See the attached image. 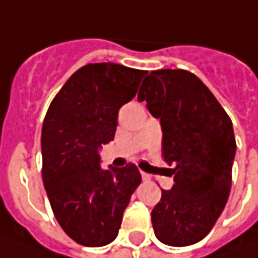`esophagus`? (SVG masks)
I'll return each mask as SVG.
<instances>
[{
  "mask_svg": "<svg viewBox=\"0 0 258 258\" xmlns=\"http://www.w3.org/2000/svg\"><path fill=\"white\" fill-rule=\"evenodd\" d=\"M142 179H144L145 182H148V181H151V175L146 172H142Z\"/></svg>",
  "mask_w": 258,
  "mask_h": 258,
  "instance_id": "esophagus-1",
  "label": "esophagus"
}]
</instances>
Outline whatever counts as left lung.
<instances>
[{"mask_svg": "<svg viewBox=\"0 0 258 258\" xmlns=\"http://www.w3.org/2000/svg\"><path fill=\"white\" fill-rule=\"evenodd\" d=\"M161 120L162 156L173 186L152 210L156 238L172 247L201 241L223 213L235 156L233 123L210 89L186 70H155L138 94Z\"/></svg>", "mask_w": 258, "mask_h": 258, "instance_id": "8db88e82", "label": "left lung"}]
</instances>
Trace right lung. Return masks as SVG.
<instances>
[{"mask_svg":"<svg viewBox=\"0 0 258 258\" xmlns=\"http://www.w3.org/2000/svg\"><path fill=\"white\" fill-rule=\"evenodd\" d=\"M146 70L114 63L79 69L55 94L43 122V182L55 220L76 243L102 247L119 233L142 176L136 165L102 169L99 149L113 141L117 113Z\"/></svg>","mask_w":258,"mask_h":258,"instance_id":"1","label":"right lung"}]
</instances>
